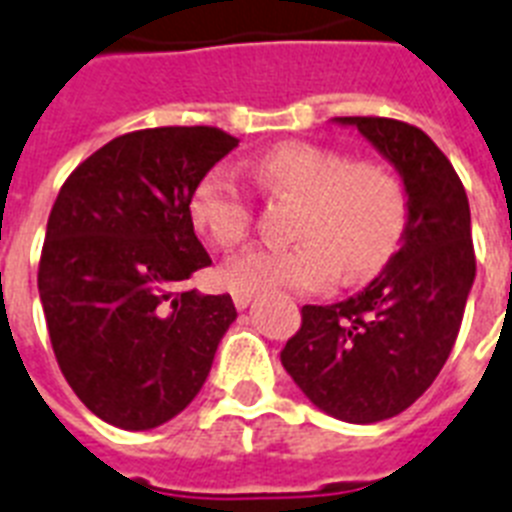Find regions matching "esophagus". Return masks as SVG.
<instances>
[{
	"mask_svg": "<svg viewBox=\"0 0 512 512\" xmlns=\"http://www.w3.org/2000/svg\"><path fill=\"white\" fill-rule=\"evenodd\" d=\"M231 297H234L236 310H247L249 302L255 299V294H252V292H234V294H231Z\"/></svg>",
	"mask_w": 512,
	"mask_h": 512,
	"instance_id": "obj_1",
	"label": "esophagus"
}]
</instances>
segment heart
Instances as JSON below:
<instances>
[{"label":"heart","instance_id":"obj_1","mask_svg":"<svg viewBox=\"0 0 512 512\" xmlns=\"http://www.w3.org/2000/svg\"><path fill=\"white\" fill-rule=\"evenodd\" d=\"M249 170L270 194L299 199V242L231 257L220 268V281L231 292H321L342 270L347 278L371 276L400 244L407 199L384 165L286 141L260 152ZM189 220L213 247L228 249L247 239L252 202L234 170L213 168L194 186Z\"/></svg>","mask_w":512,"mask_h":512}]
</instances>
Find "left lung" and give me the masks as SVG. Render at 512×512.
I'll return each instance as SVG.
<instances>
[{
    "instance_id": "8db88e82",
    "label": "left lung",
    "mask_w": 512,
    "mask_h": 512,
    "mask_svg": "<svg viewBox=\"0 0 512 512\" xmlns=\"http://www.w3.org/2000/svg\"><path fill=\"white\" fill-rule=\"evenodd\" d=\"M357 128L400 173V252L352 297L302 307L281 365L331 418L378 423L421 397L452 352L476 278L471 207L458 173L421 128L392 118H334Z\"/></svg>"
}]
</instances>
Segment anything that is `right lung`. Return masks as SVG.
<instances>
[{"label": "right lung", "mask_w": 512, "mask_h": 512, "mask_svg": "<svg viewBox=\"0 0 512 512\" xmlns=\"http://www.w3.org/2000/svg\"><path fill=\"white\" fill-rule=\"evenodd\" d=\"M234 147L207 126L118 136L70 173L49 213L39 297L54 357L78 400L118 429L176 418L236 321L231 294L181 292L213 263L191 191Z\"/></svg>", "instance_id": "1"}]
</instances>
